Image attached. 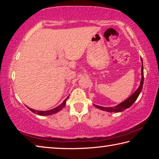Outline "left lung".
Here are the masks:
<instances>
[{"instance_id": "1", "label": "left lung", "mask_w": 159, "mask_h": 159, "mask_svg": "<svg viewBox=\"0 0 159 159\" xmlns=\"http://www.w3.org/2000/svg\"><path fill=\"white\" fill-rule=\"evenodd\" d=\"M141 60L142 61V59L141 58ZM143 83H144V71H143V63H142V79H141V82H140V85H139V88H138L135 92H134L133 95H130L129 98L125 99V101H123L121 103H120L119 104H118L116 107H100L98 105H95V107H97L98 109H99L101 110H103V111H107L108 112H120L124 111L125 109L129 108V107H131L133 105V104L134 102L136 101V99H138V96L140 94L142 87H143Z\"/></svg>"}]
</instances>
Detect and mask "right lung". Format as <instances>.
Listing matches in <instances>:
<instances>
[{
  "label": "right lung",
  "instance_id": "1",
  "mask_svg": "<svg viewBox=\"0 0 159 159\" xmlns=\"http://www.w3.org/2000/svg\"><path fill=\"white\" fill-rule=\"evenodd\" d=\"M69 98V96L67 97V98L64 99V102L61 103L60 105H59L58 107H55V108H54L52 109H50V110H48V111H36V110H34L33 109H31L29 108V107H27V108L31 111L33 113H35V114H36L38 115H40V116H49V115H52L55 114V113H57L58 111H60V110L62 109L66 105V102L67 99Z\"/></svg>",
  "mask_w": 159,
  "mask_h": 159
}]
</instances>
